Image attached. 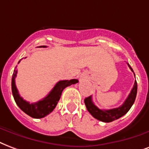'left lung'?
I'll list each match as a JSON object with an SVG mask.
<instances>
[{
  "instance_id": "8db88e82",
  "label": "left lung",
  "mask_w": 149,
  "mask_h": 149,
  "mask_svg": "<svg viewBox=\"0 0 149 149\" xmlns=\"http://www.w3.org/2000/svg\"><path fill=\"white\" fill-rule=\"evenodd\" d=\"M128 66L130 68V70L134 72L131 67L129 64H128ZM134 76H135V74H134ZM137 81H135L133 89H131L129 96L127 97V98L124 101L123 104L118 108L108 109V110H103V109H100V108H97L93 102L91 96L89 97H86L84 100V101H85V104L86 106L88 111L95 118H97V119L101 122H104V123H110V122H112L114 120H116L118 118H121L122 116H123L125 114L128 112V111L130 109L132 105L134 104V101H135L136 96H137Z\"/></svg>"
}]
</instances>
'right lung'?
<instances>
[{
    "label": "right lung",
    "mask_w": 149,
    "mask_h": 149,
    "mask_svg": "<svg viewBox=\"0 0 149 149\" xmlns=\"http://www.w3.org/2000/svg\"><path fill=\"white\" fill-rule=\"evenodd\" d=\"M40 47L45 48L46 46L43 45V46ZM19 62L20 60L19 61ZM16 74H17V70L15 68L12 78V91L14 100H15L16 104L19 106V108L23 111V112H25L26 115L34 118H43L47 115H49V113L52 112L58 104V101L60 100L63 90L65 89L66 87L69 86L72 84L79 82L77 79L63 80V81H58L57 83L56 84V86L53 87V89L45 98L36 103L31 104V103L26 101L25 100H23V98L20 97L16 86H15V79L16 77Z\"/></svg>",
    "instance_id": "add662e5"
}]
</instances>
